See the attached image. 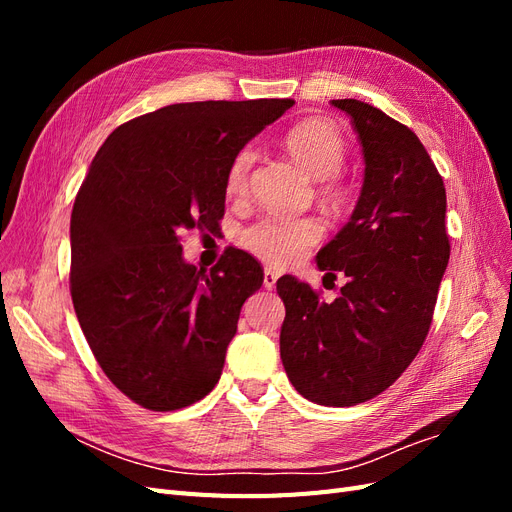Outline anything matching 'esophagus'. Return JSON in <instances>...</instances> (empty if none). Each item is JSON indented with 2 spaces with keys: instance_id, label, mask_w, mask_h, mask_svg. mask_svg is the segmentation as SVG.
Listing matches in <instances>:
<instances>
[{
  "instance_id": "obj_1",
  "label": "esophagus",
  "mask_w": 512,
  "mask_h": 512,
  "mask_svg": "<svg viewBox=\"0 0 512 512\" xmlns=\"http://www.w3.org/2000/svg\"><path fill=\"white\" fill-rule=\"evenodd\" d=\"M277 277H280V273H277L275 269H265V280H262V286H265L267 290H273L275 284H277Z\"/></svg>"
}]
</instances>
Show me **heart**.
<instances>
[{"mask_svg": "<svg viewBox=\"0 0 512 512\" xmlns=\"http://www.w3.org/2000/svg\"><path fill=\"white\" fill-rule=\"evenodd\" d=\"M284 145L305 173L318 179L322 196L342 200L348 194V185L339 173L346 160V141L331 121L312 117L303 119L286 132ZM256 162L254 145H243L232 156L226 168V192L243 196L250 185V173ZM324 224L316 215L301 218H282V215H262L239 235L241 245L254 256L284 267L299 262L322 239Z\"/></svg>", "mask_w": 512, "mask_h": 512, "instance_id": "obj_1", "label": "heart"}]
</instances>
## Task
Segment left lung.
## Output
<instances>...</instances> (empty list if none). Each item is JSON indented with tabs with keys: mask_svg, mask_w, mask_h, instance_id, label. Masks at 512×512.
I'll return each instance as SVG.
<instances>
[{
	"mask_svg": "<svg viewBox=\"0 0 512 512\" xmlns=\"http://www.w3.org/2000/svg\"><path fill=\"white\" fill-rule=\"evenodd\" d=\"M350 115L365 181L350 222L318 252L327 277L344 273L333 303L297 277L277 280L286 305L280 354L305 399L356 406L404 374L431 327L451 256L446 190L418 136L380 108L333 100Z\"/></svg>",
	"mask_w": 512,
	"mask_h": 512,
	"instance_id": "1",
	"label": "left lung"
}]
</instances>
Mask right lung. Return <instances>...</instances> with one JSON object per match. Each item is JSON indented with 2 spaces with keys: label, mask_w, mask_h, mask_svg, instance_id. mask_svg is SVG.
<instances>
[{
  "label": "right lung",
  "mask_w": 512,
  "mask_h": 512,
  "mask_svg": "<svg viewBox=\"0 0 512 512\" xmlns=\"http://www.w3.org/2000/svg\"><path fill=\"white\" fill-rule=\"evenodd\" d=\"M292 104H170L123 123L91 162L70 220V294L98 365L134 404L179 410L218 384L262 269L232 247L205 275L179 241L218 226L232 156Z\"/></svg>",
  "instance_id": "add662e5"
}]
</instances>
